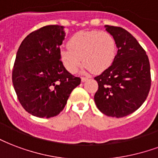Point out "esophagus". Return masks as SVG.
Returning <instances> with one entry per match:
<instances>
[{"instance_id":"1","label":"esophagus","mask_w":158,"mask_h":158,"mask_svg":"<svg viewBox=\"0 0 158 158\" xmlns=\"http://www.w3.org/2000/svg\"><path fill=\"white\" fill-rule=\"evenodd\" d=\"M88 79H89V78H86V77H82V78H81V81H82V82H86Z\"/></svg>"}]
</instances>
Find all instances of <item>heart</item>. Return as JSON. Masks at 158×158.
Returning <instances> with one entry per match:
<instances>
[{
	"mask_svg": "<svg viewBox=\"0 0 158 158\" xmlns=\"http://www.w3.org/2000/svg\"><path fill=\"white\" fill-rule=\"evenodd\" d=\"M69 49L60 50L62 64L71 73H74L83 63L85 71L100 73L112 64L116 53L114 37L107 31H81L71 37Z\"/></svg>",
	"mask_w": 158,
	"mask_h": 158,
	"instance_id": "obj_1",
	"label": "heart"
}]
</instances>
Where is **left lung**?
Instances as JSON below:
<instances>
[{
    "instance_id": "8db88e82",
    "label": "left lung",
    "mask_w": 158,
    "mask_h": 158,
    "mask_svg": "<svg viewBox=\"0 0 158 158\" xmlns=\"http://www.w3.org/2000/svg\"><path fill=\"white\" fill-rule=\"evenodd\" d=\"M105 28L114 37L118 51L111 65L94 78L99 88L94 99L103 114L121 118L135 111L147 99L150 64L145 50L127 30L109 25Z\"/></svg>"
}]
</instances>
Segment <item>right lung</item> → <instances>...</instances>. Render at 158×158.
Returning a JSON list of instances; mask_svg holds the SVG:
<instances>
[{"mask_svg":"<svg viewBox=\"0 0 158 158\" xmlns=\"http://www.w3.org/2000/svg\"><path fill=\"white\" fill-rule=\"evenodd\" d=\"M65 35L63 26L43 27L27 35L17 51L12 71L14 89L23 108L37 117L58 115L81 82L60 60Z\"/></svg>","mask_w":158,"mask_h":158,"instance_id":"obj_1","label":"right lung"}]
</instances>
